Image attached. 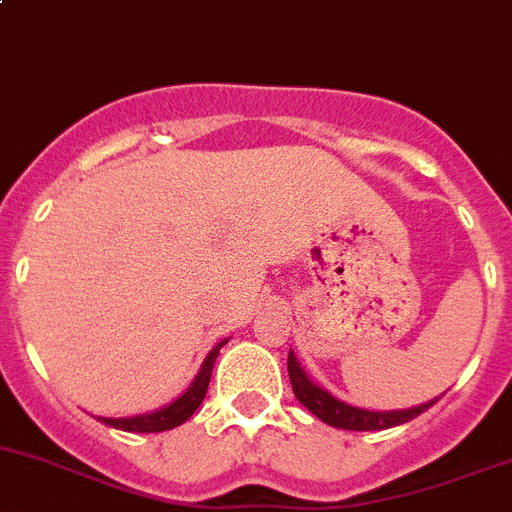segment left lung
<instances>
[{
    "instance_id": "obj_1",
    "label": "left lung",
    "mask_w": 512,
    "mask_h": 512,
    "mask_svg": "<svg viewBox=\"0 0 512 512\" xmlns=\"http://www.w3.org/2000/svg\"><path fill=\"white\" fill-rule=\"evenodd\" d=\"M287 372H290L292 393L295 398L310 410L315 418H320L322 423L332 425V428L340 430H388L395 425L410 423L413 418H418L420 413H425L428 408H433L440 398L428 400L423 405H415L408 410H365L355 408L350 403H342L340 398H335L332 393H327L322 385H317L310 375L300 367L295 352L290 350L287 355Z\"/></svg>"
}]
</instances>
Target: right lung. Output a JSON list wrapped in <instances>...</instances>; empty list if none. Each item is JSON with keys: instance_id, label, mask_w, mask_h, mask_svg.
I'll use <instances>...</instances> for the list:
<instances>
[{"instance_id": "obj_1", "label": "right lung", "mask_w": 512, "mask_h": 512, "mask_svg": "<svg viewBox=\"0 0 512 512\" xmlns=\"http://www.w3.org/2000/svg\"><path fill=\"white\" fill-rule=\"evenodd\" d=\"M230 340V337H227ZM227 340H220L210 352H207L205 362L200 365V372L195 375V380L190 382V388L180 395L177 400H172L170 405L160 410H152V413L132 415V418H99V423L109 425V428L124 430V433H162V430H172L177 425H182L185 420L192 418L200 403L205 400L207 385H210L212 367H215L217 355H220V347L227 345Z\"/></svg>"}]
</instances>
